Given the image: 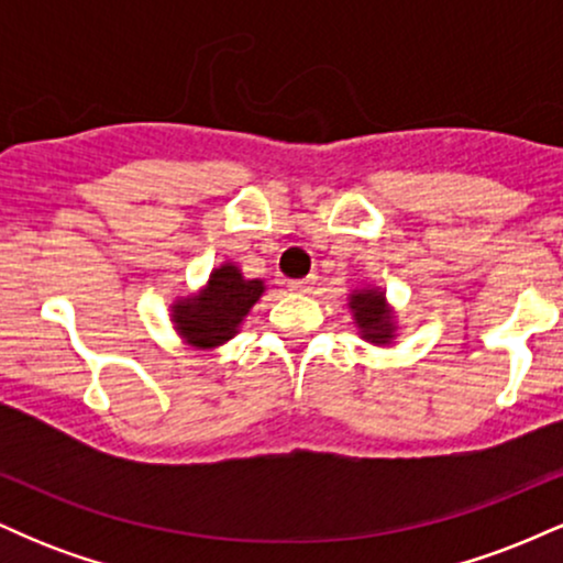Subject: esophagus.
Listing matches in <instances>:
<instances>
[{
    "instance_id": "1",
    "label": "esophagus",
    "mask_w": 563,
    "mask_h": 563,
    "mask_svg": "<svg viewBox=\"0 0 563 563\" xmlns=\"http://www.w3.org/2000/svg\"><path fill=\"white\" fill-rule=\"evenodd\" d=\"M288 290H294V294H312V290H314V277H303V280H290L288 283Z\"/></svg>"
}]
</instances>
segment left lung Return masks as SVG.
Returning a JSON list of instances; mask_svg holds the SVG:
<instances>
[{"instance_id": "left-lung-1", "label": "left lung", "mask_w": 563, "mask_h": 563, "mask_svg": "<svg viewBox=\"0 0 563 563\" xmlns=\"http://www.w3.org/2000/svg\"><path fill=\"white\" fill-rule=\"evenodd\" d=\"M349 312H352L354 325H357L360 339L373 346H389L394 344L399 331L397 312L386 299V290L378 286L354 288L349 294Z\"/></svg>"}]
</instances>
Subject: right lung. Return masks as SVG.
Wrapping results in <instances>:
<instances>
[{
  "mask_svg": "<svg viewBox=\"0 0 563 563\" xmlns=\"http://www.w3.org/2000/svg\"><path fill=\"white\" fill-rule=\"evenodd\" d=\"M267 290L260 277H245L235 262H222L211 269L209 280L198 290L177 296L169 307L174 333L192 349H217L241 333L251 307Z\"/></svg>",
  "mask_w": 563,
  "mask_h": 563,
  "instance_id": "add662e5",
  "label": "right lung"
}]
</instances>
